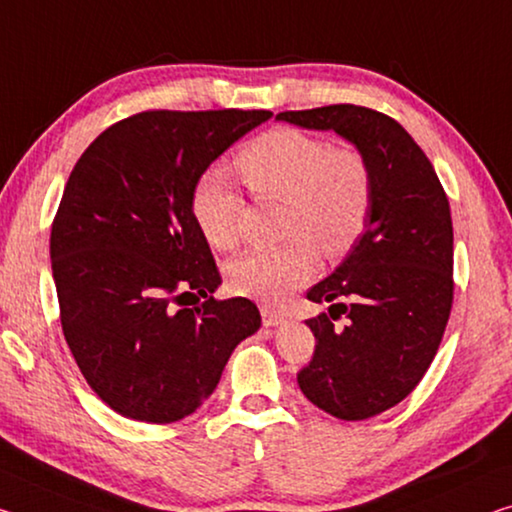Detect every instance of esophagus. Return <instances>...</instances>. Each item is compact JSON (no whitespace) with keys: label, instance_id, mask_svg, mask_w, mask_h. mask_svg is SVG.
Masks as SVG:
<instances>
[{"label":"esophagus","instance_id":"esophagus-1","mask_svg":"<svg viewBox=\"0 0 512 512\" xmlns=\"http://www.w3.org/2000/svg\"><path fill=\"white\" fill-rule=\"evenodd\" d=\"M259 312H262V323L266 328L278 326V323H282V319H285V316H282L278 310H273L271 305H259Z\"/></svg>","mask_w":512,"mask_h":512}]
</instances>
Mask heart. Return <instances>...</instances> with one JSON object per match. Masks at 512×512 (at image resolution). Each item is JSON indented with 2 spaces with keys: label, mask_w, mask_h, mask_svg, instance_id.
Returning a JSON list of instances; mask_svg holds the SVG:
<instances>
[{
  "label": "heart",
  "mask_w": 512,
  "mask_h": 512,
  "mask_svg": "<svg viewBox=\"0 0 512 512\" xmlns=\"http://www.w3.org/2000/svg\"><path fill=\"white\" fill-rule=\"evenodd\" d=\"M234 168L253 198L282 202L280 248L250 250L227 266L237 296L280 305L316 271L319 255L351 253L373 209V170L353 145H332L298 127H275L243 145ZM246 200L221 170H207L191 189V214L209 246L230 250L241 237Z\"/></svg>",
  "instance_id": "heart-1"
}]
</instances>
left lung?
<instances>
[{
  "mask_svg": "<svg viewBox=\"0 0 512 512\" xmlns=\"http://www.w3.org/2000/svg\"><path fill=\"white\" fill-rule=\"evenodd\" d=\"M280 120L332 129L373 170L367 230L330 278L307 291L330 314L305 323L316 346L298 385L344 421L380 415L419 385L440 348L453 305L449 198L415 139L385 113L358 104L282 111ZM347 321L337 327L335 320Z\"/></svg>",
  "mask_w": 512,
  "mask_h": 512,
  "instance_id": "obj_1",
  "label": "left lung"
}]
</instances>
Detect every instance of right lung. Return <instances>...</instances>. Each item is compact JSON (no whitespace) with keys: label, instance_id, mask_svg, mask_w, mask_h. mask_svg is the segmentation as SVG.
Wrapping results in <instances>:
<instances>
[{"label":"right lung","instance_id":"1","mask_svg":"<svg viewBox=\"0 0 512 512\" xmlns=\"http://www.w3.org/2000/svg\"><path fill=\"white\" fill-rule=\"evenodd\" d=\"M271 116L141 111L104 129L72 168L50 237L61 328L86 383L118 415L189 417L262 323L253 300L212 296L221 273L191 189Z\"/></svg>","mask_w":512,"mask_h":512}]
</instances>
